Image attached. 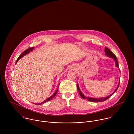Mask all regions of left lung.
I'll list each match as a JSON object with an SVG mask.
<instances>
[{
    "instance_id": "8db88e82",
    "label": "left lung",
    "mask_w": 134,
    "mask_h": 134,
    "mask_svg": "<svg viewBox=\"0 0 134 134\" xmlns=\"http://www.w3.org/2000/svg\"><path fill=\"white\" fill-rule=\"evenodd\" d=\"M105 54L106 55H107L108 57H109L113 58L114 59H115V65L116 66H117L118 68H119V64H118V60H117V59L116 57L115 56V54L112 52H111L107 47H105ZM119 84H120V82L118 85V87L116 88V89L115 90V91L110 95H109L106 97H102V98H91V97H86L85 96H84L82 93L80 91V89H79V86H78V85L77 83V89L79 91V93L80 94V96L83 98V99H87L89 101H90V102H103V101H105L106 100H107V99H108L110 97H111V96H113L115 92L116 91V90H118V88H119Z\"/></svg>"
}]
</instances>
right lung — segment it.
<instances>
[{"label": "right lung", "instance_id": "obj_1", "mask_svg": "<svg viewBox=\"0 0 134 134\" xmlns=\"http://www.w3.org/2000/svg\"><path fill=\"white\" fill-rule=\"evenodd\" d=\"M34 49V47H30V48H28L27 49H26V50H25L21 54H20V55L19 56V58H18V59L16 60V63H17V62L19 61V59H20L21 58L23 57V56H24L25 55H26V54H28V53H29L31 51H32L33 49ZM58 90V88L57 89V90H56V91L54 93V94L52 96H51V97H49V98H47L46 100H45L44 102H43L42 103H39V104H36V105H41V104H43V103H45V102H48V101H49V100H52V99H53L55 96H56V94H57V93Z\"/></svg>", "mask_w": 134, "mask_h": 134}]
</instances>
